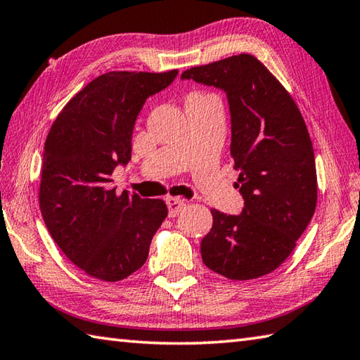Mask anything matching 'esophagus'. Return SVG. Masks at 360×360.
Here are the masks:
<instances>
[{
    "instance_id": "obj_1",
    "label": "esophagus",
    "mask_w": 360,
    "mask_h": 360,
    "mask_svg": "<svg viewBox=\"0 0 360 360\" xmlns=\"http://www.w3.org/2000/svg\"><path fill=\"white\" fill-rule=\"evenodd\" d=\"M167 203V208H169V216L171 218H175V216H179L183 210L186 207V202L180 199V198H167L166 199Z\"/></svg>"
}]
</instances>
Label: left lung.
Here are the masks:
<instances>
[{"label": "left lung", "mask_w": 360, "mask_h": 360, "mask_svg": "<svg viewBox=\"0 0 360 360\" xmlns=\"http://www.w3.org/2000/svg\"><path fill=\"white\" fill-rule=\"evenodd\" d=\"M222 91L230 111V153L240 171V214L212 210L200 243L207 266L233 281L255 279L285 262L316 207L315 155L295 100L259 59L238 54L181 73Z\"/></svg>", "instance_id": "obj_1"}]
</instances>
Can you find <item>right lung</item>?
<instances>
[{
    "mask_svg": "<svg viewBox=\"0 0 360 360\" xmlns=\"http://www.w3.org/2000/svg\"><path fill=\"white\" fill-rule=\"evenodd\" d=\"M177 75H100L64 106L46 136L39 193L45 226L67 259L100 281L138 271L167 216L160 199L117 195L111 175L131 160L133 128L146 100Z\"/></svg>",
    "mask_w": 360,
    "mask_h": 360,
    "instance_id": "add662e5",
    "label": "right lung"
}]
</instances>
